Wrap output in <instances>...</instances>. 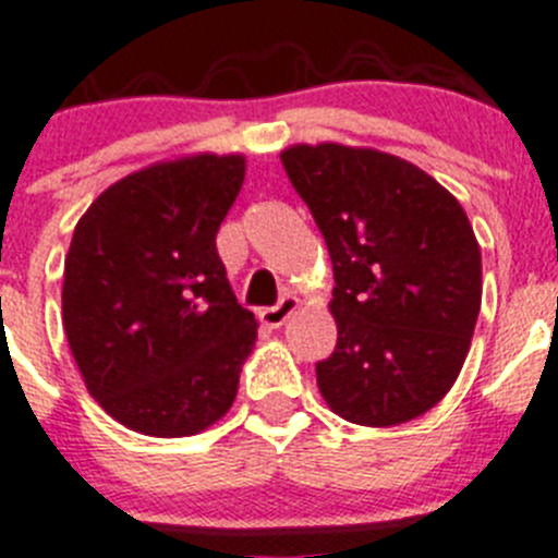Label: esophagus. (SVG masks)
<instances>
[{
	"label": "esophagus",
	"instance_id": "esophagus-1",
	"mask_svg": "<svg viewBox=\"0 0 558 558\" xmlns=\"http://www.w3.org/2000/svg\"><path fill=\"white\" fill-rule=\"evenodd\" d=\"M298 308H300V300L294 298V294H286L278 305L260 311V323L269 325V328H280V325H283Z\"/></svg>",
	"mask_w": 558,
	"mask_h": 558
}]
</instances>
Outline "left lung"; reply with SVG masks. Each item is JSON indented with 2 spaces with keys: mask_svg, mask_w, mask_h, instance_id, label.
Masks as SVG:
<instances>
[{
  "mask_svg": "<svg viewBox=\"0 0 558 558\" xmlns=\"http://www.w3.org/2000/svg\"><path fill=\"white\" fill-rule=\"evenodd\" d=\"M333 260L339 328L316 386L333 414L386 428L434 409L461 373L481 311V247L459 199L369 147L280 153Z\"/></svg>",
  "mask_w": 558,
  "mask_h": 558,
  "instance_id": "8db88e82",
  "label": "left lung"
}]
</instances>
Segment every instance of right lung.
<instances>
[{
    "label": "right lung",
    "mask_w": 558,
    "mask_h": 558,
    "mask_svg": "<svg viewBox=\"0 0 558 558\" xmlns=\"http://www.w3.org/2000/svg\"><path fill=\"white\" fill-rule=\"evenodd\" d=\"M244 169V155L160 160L105 189L74 228L63 328L92 398L124 428L192 436L233 405L258 323L217 233Z\"/></svg>",
    "instance_id": "right-lung-1"
}]
</instances>
